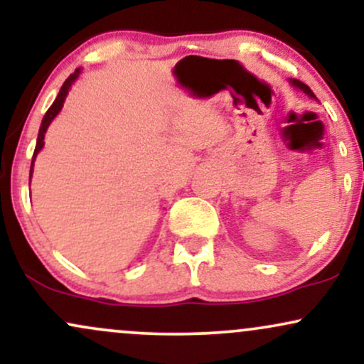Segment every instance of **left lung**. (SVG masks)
<instances>
[{
    "mask_svg": "<svg viewBox=\"0 0 364 364\" xmlns=\"http://www.w3.org/2000/svg\"><path fill=\"white\" fill-rule=\"evenodd\" d=\"M291 83H292V85H294V87H298V89H299V90H303V92H304V94H306V95H310V97H313V99H316V97H315V94H313V92H311V89H310V87H308V85H304V83H303V82H299V80H294V78H292V80H291Z\"/></svg>",
    "mask_w": 364,
    "mask_h": 364,
    "instance_id": "1",
    "label": "left lung"
}]
</instances>
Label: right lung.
Instances as JSON below:
<instances>
[{"label":"right lung","instance_id":"obj_1","mask_svg":"<svg viewBox=\"0 0 364 364\" xmlns=\"http://www.w3.org/2000/svg\"><path fill=\"white\" fill-rule=\"evenodd\" d=\"M78 73H80V70H77V72H75L73 75H70V77L66 78L65 83H63V87H61L60 94H58L56 101L53 102V106L49 107L48 112H46V114H44L43 123H41V128H39V135H37V144H36V150H34V157H32V164H31V178H32V169H34V161H36L37 154H39V152H41V149L44 147V133H46V129H48L49 124H51V121H53L54 118H56L58 112L61 111L63 102H65L66 95H68V90H70V87H72V83H73L75 80H77Z\"/></svg>","mask_w":364,"mask_h":364}]
</instances>
